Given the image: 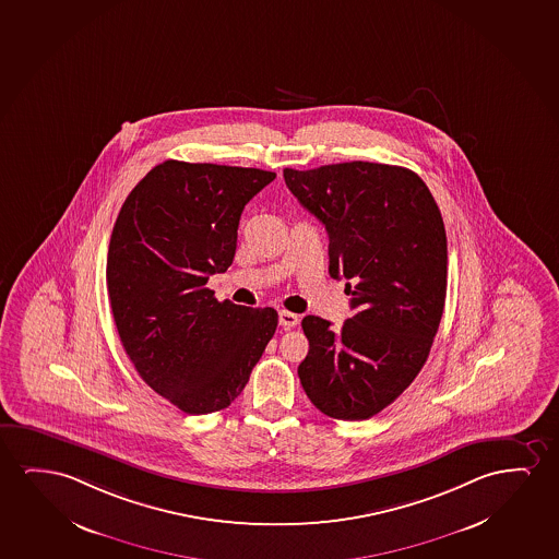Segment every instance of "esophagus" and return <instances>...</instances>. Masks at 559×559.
<instances>
[{
  "instance_id": "34e87169",
  "label": "esophagus",
  "mask_w": 559,
  "mask_h": 559,
  "mask_svg": "<svg viewBox=\"0 0 559 559\" xmlns=\"http://www.w3.org/2000/svg\"><path fill=\"white\" fill-rule=\"evenodd\" d=\"M280 325H284V328H295V325H299V316L293 314L289 310H282L280 312Z\"/></svg>"
}]
</instances>
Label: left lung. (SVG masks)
Wrapping results in <instances>:
<instances>
[{
  "mask_svg": "<svg viewBox=\"0 0 559 559\" xmlns=\"http://www.w3.org/2000/svg\"><path fill=\"white\" fill-rule=\"evenodd\" d=\"M285 183L330 236V275L346 280L353 318L333 330L307 316L300 385L335 419H368L396 401L431 350L447 299V231L408 168L338 163L285 168Z\"/></svg>",
  "mask_w": 559,
  "mask_h": 559,
  "instance_id": "8db88e82",
  "label": "left lung"
}]
</instances>
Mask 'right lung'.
<instances>
[{"label": "right lung", "instance_id": "add662e5", "mask_svg": "<svg viewBox=\"0 0 559 559\" xmlns=\"http://www.w3.org/2000/svg\"><path fill=\"white\" fill-rule=\"evenodd\" d=\"M274 178L165 160L118 213L107 257L118 337L140 378L186 414L228 408L274 337V308L218 302L206 287L234 262L245 205Z\"/></svg>", "mask_w": 559, "mask_h": 559}]
</instances>
